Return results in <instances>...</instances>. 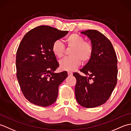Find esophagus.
<instances>
[{
	"label": "esophagus",
	"mask_w": 131,
	"mask_h": 131,
	"mask_svg": "<svg viewBox=\"0 0 131 131\" xmlns=\"http://www.w3.org/2000/svg\"><path fill=\"white\" fill-rule=\"evenodd\" d=\"M68 74L69 76H71L72 75H73V73H72L71 72H70V71H68Z\"/></svg>",
	"instance_id": "34e87169"
}]
</instances>
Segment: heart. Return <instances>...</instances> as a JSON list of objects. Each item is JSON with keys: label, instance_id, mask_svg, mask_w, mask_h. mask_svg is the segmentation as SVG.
<instances>
[{"label": "heart", "instance_id": "obj_1", "mask_svg": "<svg viewBox=\"0 0 131 131\" xmlns=\"http://www.w3.org/2000/svg\"><path fill=\"white\" fill-rule=\"evenodd\" d=\"M65 43L68 47H73L70 52L71 56L65 57L60 62L61 69L66 71H73L79 67L82 61L86 63L92 56L93 47L90 42L85 41L82 36L75 33L70 35L65 39ZM65 47L60 40L54 41L52 46V51L56 57H63Z\"/></svg>", "mask_w": 131, "mask_h": 131}]
</instances>
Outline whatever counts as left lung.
<instances>
[{"instance_id":"1","label":"left lung","mask_w":131,"mask_h":131,"mask_svg":"<svg viewBox=\"0 0 131 131\" xmlns=\"http://www.w3.org/2000/svg\"><path fill=\"white\" fill-rule=\"evenodd\" d=\"M93 47L92 56L80 71L88 77L74 73L77 79L75 93L82 106L92 108L107 101L117 83L118 59L111 41L95 30L83 31Z\"/></svg>"}]
</instances>
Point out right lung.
Instances as JSON below:
<instances>
[{
	"mask_svg": "<svg viewBox=\"0 0 131 131\" xmlns=\"http://www.w3.org/2000/svg\"><path fill=\"white\" fill-rule=\"evenodd\" d=\"M68 31L39 26L25 35L16 53V76L25 97L33 104L46 107L56 101L58 86L66 71L54 73L59 66L52 51L54 41Z\"/></svg>",
	"mask_w": 131,
	"mask_h": 131,
	"instance_id": "1",
	"label": "right lung"
}]
</instances>
